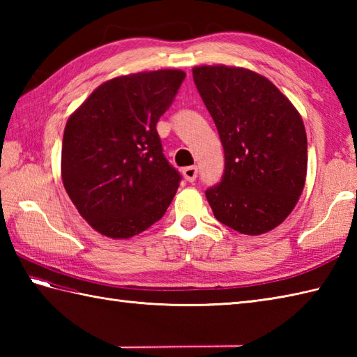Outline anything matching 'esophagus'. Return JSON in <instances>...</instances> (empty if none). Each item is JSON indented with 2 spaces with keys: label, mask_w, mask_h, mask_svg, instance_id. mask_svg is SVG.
I'll use <instances>...</instances> for the list:
<instances>
[{
  "label": "esophagus",
  "mask_w": 357,
  "mask_h": 357,
  "mask_svg": "<svg viewBox=\"0 0 357 357\" xmlns=\"http://www.w3.org/2000/svg\"><path fill=\"white\" fill-rule=\"evenodd\" d=\"M183 174H184L185 181H188V183H193V181H196V176H198V167L196 165L185 167V169H183Z\"/></svg>",
  "instance_id": "1"
}]
</instances>
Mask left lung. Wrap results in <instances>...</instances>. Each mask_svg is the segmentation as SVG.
Returning a JSON list of instances; mask_svg holds the SVG:
<instances>
[{
    "label": "left lung",
    "instance_id": "8db88e82",
    "mask_svg": "<svg viewBox=\"0 0 357 357\" xmlns=\"http://www.w3.org/2000/svg\"><path fill=\"white\" fill-rule=\"evenodd\" d=\"M193 79L225 155L221 183L206 192L215 218L242 234L273 230L291 213L304 190V121L290 100L256 72L198 66Z\"/></svg>",
    "mask_w": 357,
    "mask_h": 357
}]
</instances>
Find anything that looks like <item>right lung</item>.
<instances>
[{"label": "right lung", "instance_id": "add662e5", "mask_svg": "<svg viewBox=\"0 0 357 357\" xmlns=\"http://www.w3.org/2000/svg\"><path fill=\"white\" fill-rule=\"evenodd\" d=\"M185 73L176 69L116 77L96 87L67 119L61 178L93 230L128 239L159 221L181 174L162 153L158 119Z\"/></svg>", "mask_w": 357, "mask_h": 357}]
</instances>
